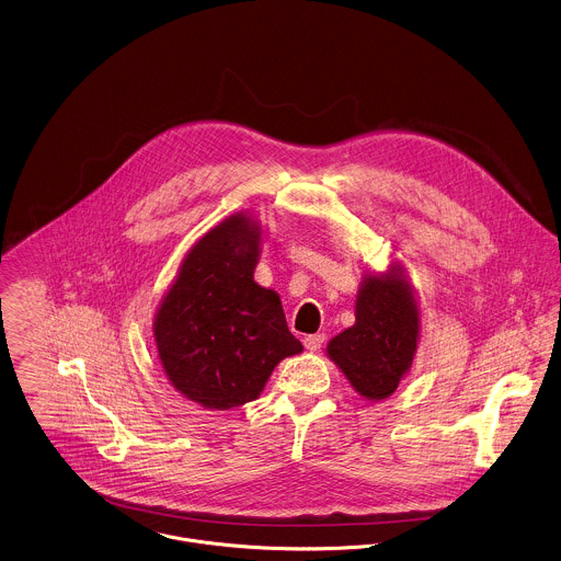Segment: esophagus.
<instances>
[{
  "label": "esophagus",
  "instance_id": "obj_1",
  "mask_svg": "<svg viewBox=\"0 0 561 561\" xmlns=\"http://www.w3.org/2000/svg\"><path fill=\"white\" fill-rule=\"evenodd\" d=\"M325 342V334H312V336L304 337V344L308 351H319Z\"/></svg>",
  "mask_w": 561,
  "mask_h": 561
}]
</instances>
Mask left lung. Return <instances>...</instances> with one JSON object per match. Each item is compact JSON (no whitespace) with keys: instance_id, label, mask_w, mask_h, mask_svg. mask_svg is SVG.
Segmentation results:
<instances>
[{"instance_id":"8db88e82","label":"left lung","mask_w":561,"mask_h":561,"mask_svg":"<svg viewBox=\"0 0 561 561\" xmlns=\"http://www.w3.org/2000/svg\"><path fill=\"white\" fill-rule=\"evenodd\" d=\"M421 336V312L403 268L366 275L355 299V325L330 340L328 355L355 392L388 399L412 366Z\"/></svg>"}]
</instances>
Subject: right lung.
Wrapping results in <instances>:
<instances>
[{"label": "right lung", "instance_id": "obj_1", "mask_svg": "<svg viewBox=\"0 0 561 561\" xmlns=\"http://www.w3.org/2000/svg\"><path fill=\"white\" fill-rule=\"evenodd\" d=\"M260 225L244 213L204 233L164 295L153 337L169 381L206 410L260 397L273 368L304 351L279 295L253 282Z\"/></svg>", "mask_w": 561, "mask_h": 561}]
</instances>
